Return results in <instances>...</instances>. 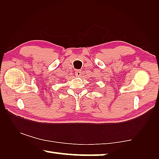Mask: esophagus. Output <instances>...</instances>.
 Wrapping results in <instances>:
<instances>
[{
  "label": "esophagus",
  "mask_w": 159,
  "mask_h": 159,
  "mask_svg": "<svg viewBox=\"0 0 159 159\" xmlns=\"http://www.w3.org/2000/svg\"><path fill=\"white\" fill-rule=\"evenodd\" d=\"M75 75H76L77 77H81L82 76V70H76V72H75Z\"/></svg>",
  "instance_id": "34e87169"
}]
</instances>
